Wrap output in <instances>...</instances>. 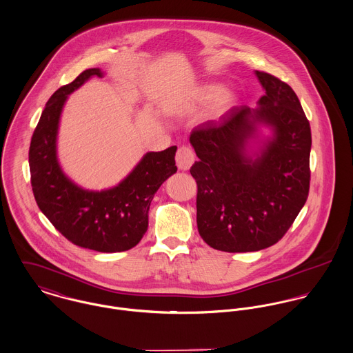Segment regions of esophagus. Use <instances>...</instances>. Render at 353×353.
I'll list each match as a JSON object with an SVG mask.
<instances>
[{
	"label": "esophagus",
	"mask_w": 353,
	"mask_h": 353,
	"mask_svg": "<svg viewBox=\"0 0 353 353\" xmlns=\"http://www.w3.org/2000/svg\"><path fill=\"white\" fill-rule=\"evenodd\" d=\"M195 161V153L190 146H181L176 153V162L179 169L188 170Z\"/></svg>",
	"instance_id": "1"
}]
</instances>
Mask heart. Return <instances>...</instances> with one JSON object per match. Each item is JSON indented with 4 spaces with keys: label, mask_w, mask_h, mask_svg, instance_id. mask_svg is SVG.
<instances>
[{
    "label": "heart",
    "mask_w": 353,
    "mask_h": 353,
    "mask_svg": "<svg viewBox=\"0 0 353 353\" xmlns=\"http://www.w3.org/2000/svg\"><path fill=\"white\" fill-rule=\"evenodd\" d=\"M223 93V88L221 85L216 83H210V85H204L203 88H200L196 93V100L200 104H210L212 101H215L216 99ZM234 104V97L229 93L223 94V97L218 100L216 105H215V115L221 117L223 114H226Z\"/></svg>",
    "instance_id": "b5f03b06"
}]
</instances>
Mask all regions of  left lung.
I'll list each match as a JSON object with an SVG mask.
<instances>
[{
	"instance_id": "obj_1",
	"label": "left lung",
	"mask_w": 353,
	"mask_h": 353,
	"mask_svg": "<svg viewBox=\"0 0 353 353\" xmlns=\"http://www.w3.org/2000/svg\"><path fill=\"white\" fill-rule=\"evenodd\" d=\"M265 89L259 108H232L210 120L190 141L199 161L196 222L211 248L229 253L256 252L283 238L305 205L310 188L312 131L298 96L284 81L256 72ZM271 125L274 138L253 160L245 143L257 123Z\"/></svg>"
}]
</instances>
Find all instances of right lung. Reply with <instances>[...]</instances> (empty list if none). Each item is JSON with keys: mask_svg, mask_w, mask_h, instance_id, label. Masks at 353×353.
I'll use <instances>...</instances> for the list:
<instances>
[{"mask_svg": "<svg viewBox=\"0 0 353 353\" xmlns=\"http://www.w3.org/2000/svg\"><path fill=\"white\" fill-rule=\"evenodd\" d=\"M100 69H86L47 101L30 146L31 185L40 211L72 243L103 253L134 248L148 230L149 208L161 184L177 172L176 146L150 152L117 187L100 192L79 188L57 159L59 117L68 94Z\"/></svg>", "mask_w": 353, "mask_h": 353, "instance_id": "1", "label": "right lung"}]
</instances>
